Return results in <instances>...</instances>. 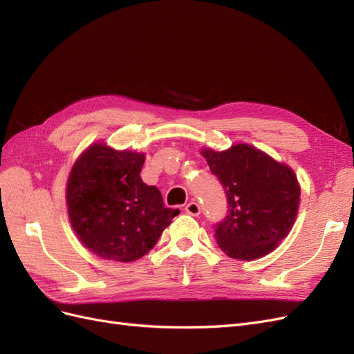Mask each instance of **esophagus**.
<instances>
[{"label": "esophagus", "instance_id": "esophagus-1", "mask_svg": "<svg viewBox=\"0 0 354 354\" xmlns=\"http://www.w3.org/2000/svg\"><path fill=\"white\" fill-rule=\"evenodd\" d=\"M186 212L190 214V216H194V217L199 216V214H201L199 203L195 202V201H190V202L187 203V205H186Z\"/></svg>", "mask_w": 354, "mask_h": 354}]
</instances>
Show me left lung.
<instances>
[{"label": "left lung", "instance_id": "obj_1", "mask_svg": "<svg viewBox=\"0 0 354 354\" xmlns=\"http://www.w3.org/2000/svg\"><path fill=\"white\" fill-rule=\"evenodd\" d=\"M201 153L227 196V216L214 224L220 248L243 261L273 251L291 232L298 214L299 185L294 171L250 145L223 152L203 149Z\"/></svg>", "mask_w": 354, "mask_h": 354}]
</instances>
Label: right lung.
<instances>
[{"instance_id": "obj_1", "label": "right lung", "mask_w": 354, "mask_h": 354, "mask_svg": "<svg viewBox=\"0 0 354 354\" xmlns=\"http://www.w3.org/2000/svg\"><path fill=\"white\" fill-rule=\"evenodd\" d=\"M145 153L90 146L73 164L66 187L69 220L87 248L102 259L130 263L151 251L178 209L164 205L143 183Z\"/></svg>"}]
</instances>
